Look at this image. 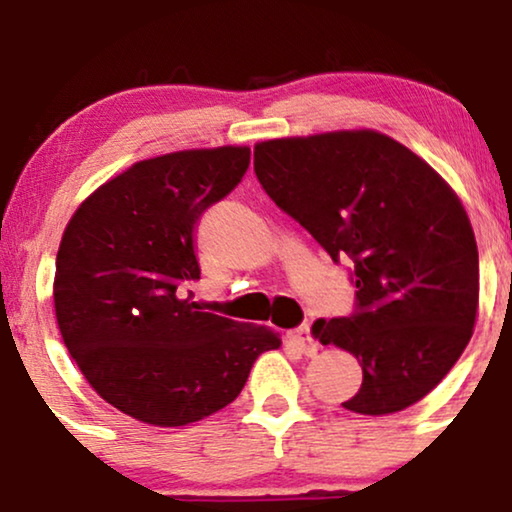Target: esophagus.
<instances>
[{
  "mask_svg": "<svg viewBox=\"0 0 512 512\" xmlns=\"http://www.w3.org/2000/svg\"><path fill=\"white\" fill-rule=\"evenodd\" d=\"M291 344L298 346V351L305 356H315L317 354V342L313 337V330H310V322H305V325L298 327V330H293L289 334Z\"/></svg>",
  "mask_w": 512,
  "mask_h": 512,
  "instance_id": "34e87169",
  "label": "esophagus"
}]
</instances>
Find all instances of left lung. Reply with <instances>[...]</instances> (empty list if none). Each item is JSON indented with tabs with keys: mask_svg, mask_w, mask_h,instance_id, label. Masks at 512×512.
I'll use <instances>...</instances> for the list:
<instances>
[{
	"mask_svg": "<svg viewBox=\"0 0 512 512\" xmlns=\"http://www.w3.org/2000/svg\"><path fill=\"white\" fill-rule=\"evenodd\" d=\"M255 175L334 262L351 260L356 310L313 334L358 358L356 414H395L436 387L469 344L479 305L472 223L450 185L373 129L269 139Z\"/></svg>",
	"mask_w": 512,
	"mask_h": 512,
	"instance_id": "obj_1",
	"label": "left lung"
}]
</instances>
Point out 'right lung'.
<instances>
[{
    "instance_id": "1",
    "label": "right lung",
    "mask_w": 512,
    "mask_h": 512,
    "mask_svg": "<svg viewBox=\"0 0 512 512\" xmlns=\"http://www.w3.org/2000/svg\"><path fill=\"white\" fill-rule=\"evenodd\" d=\"M250 166L248 146L134 163L76 209L57 250L55 315L64 346L105 402L151 426H187L240 395L281 339L202 313L197 223Z\"/></svg>"
}]
</instances>
